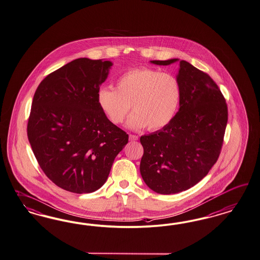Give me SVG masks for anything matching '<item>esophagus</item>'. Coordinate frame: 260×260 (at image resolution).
I'll use <instances>...</instances> for the list:
<instances>
[{"mask_svg":"<svg viewBox=\"0 0 260 260\" xmlns=\"http://www.w3.org/2000/svg\"><path fill=\"white\" fill-rule=\"evenodd\" d=\"M129 140L131 141H136V140H138V136H136V135H129Z\"/></svg>","mask_w":260,"mask_h":260,"instance_id":"1","label":"esophagus"}]
</instances>
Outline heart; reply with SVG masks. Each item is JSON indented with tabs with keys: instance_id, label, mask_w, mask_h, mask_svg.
<instances>
[{
	"instance_id": "1",
	"label": "heart",
	"mask_w": 260,
	"mask_h": 260,
	"mask_svg": "<svg viewBox=\"0 0 260 260\" xmlns=\"http://www.w3.org/2000/svg\"><path fill=\"white\" fill-rule=\"evenodd\" d=\"M180 97V85L173 75L140 68L119 77L115 90L101 87L96 100L102 113L114 125L123 123L132 106L135 112L126 122L128 127L149 126L151 131H158L176 116Z\"/></svg>"
}]
</instances>
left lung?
Returning <instances> with one entry per match:
<instances>
[{
  "label": "left lung",
  "mask_w": 260,
  "mask_h": 260,
  "mask_svg": "<svg viewBox=\"0 0 260 260\" xmlns=\"http://www.w3.org/2000/svg\"><path fill=\"white\" fill-rule=\"evenodd\" d=\"M178 61L179 111L169 125L140 137L142 179L149 188L164 195L191 188L206 177L219 157L228 123L225 100L207 74L179 58L150 62Z\"/></svg>",
  "instance_id": "obj_1"
}]
</instances>
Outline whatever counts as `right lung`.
I'll list each match as a JSON object with an SVG mask.
<instances>
[{"instance_id": "1", "label": "right lung", "mask_w": 260, "mask_h": 260, "mask_svg": "<svg viewBox=\"0 0 260 260\" xmlns=\"http://www.w3.org/2000/svg\"><path fill=\"white\" fill-rule=\"evenodd\" d=\"M112 65L106 59H75L48 75L35 93L27 138L46 176L66 191L101 188L128 142V135L97 105V92Z\"/></svg>"}]
</instances>
